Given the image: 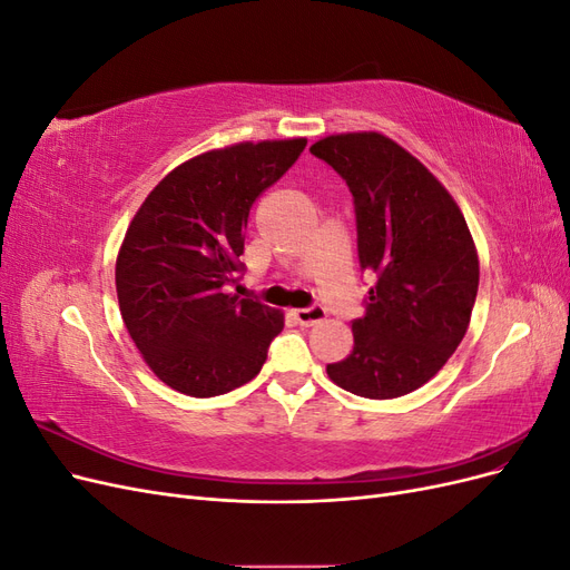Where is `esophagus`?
<instances>
[{
	"label": "esophagus",
	"instance_id": "1",
	"mask_svg": "<svg viewBox=\"0 0 570 570\" xmlns=\"http://www.w3.org/2000/svg\"><path fill=\"white\" fill-rule=\"evenodd\" d=\"M292 316H295V321L299 325H316L325 318V308L323 306H308V308H295L292 312Z\"/></svg>",
	"mask_w": 570,
	"mask_h": 570
}]
</instances>
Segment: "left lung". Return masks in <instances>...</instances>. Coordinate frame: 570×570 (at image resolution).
<instances>
[{
  "mask_svg": "<svg viewBox=\"0 0 570 570\" xmlns=\"http://www.w3.org/2000/svg\"><path fill=\"white\" fill-rule=\"evenodd\" d=\"M312 154L347 180L358 266L375 281L354 350L327 377L366 400L423 387L469 331L480 283L473 235L446 187L387 135L340 132Z\"/></svg>",
  "mask_w": 570,
  "mask_h": 570,
  "instance_id": "obj_1",
  "label": "left lung"
}]
</instances>
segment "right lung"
<instances>
[{
	"label": "right lung",
	"instance_id": "obj_1",
	"mask_svg": "<svg viewBox=\"0 0 570 570\" xmlns=\"http://www.w3.org/2000/svg\"><path fill=\"white\" fill-rule=\"evenodd\" d=\"M306 137L237 142L187 159L151 189L116 256L120 316L145 364L189 396L226 394L262 371L283 312L228 295L258 195Z\"/></svg>",
	"mask_w": 570,
	"mask_h": 570
}]
</instances>
